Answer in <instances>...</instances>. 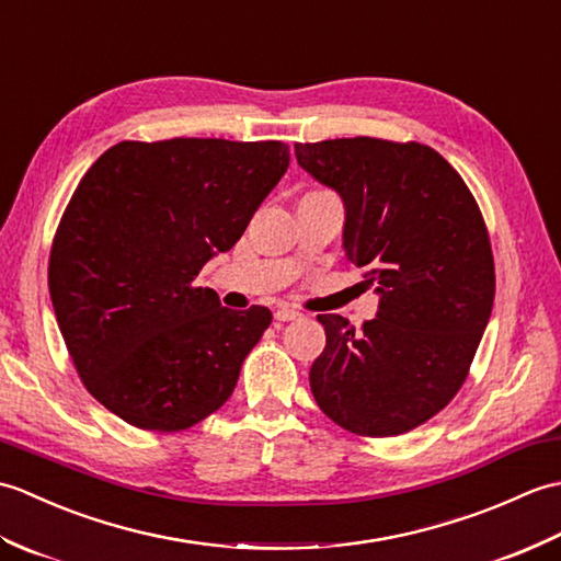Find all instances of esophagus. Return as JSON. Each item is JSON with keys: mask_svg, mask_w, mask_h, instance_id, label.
<instances>
[{"mask_svg": "<svg viewBox=\"0 0 561 561\" xmlns=\"http://www.w3.org/2000/svg\"><path fill=\"white\" fill-rule=\"evenodd\" d=\"M296 318H301V313L294 311V308H287V306H282L274 311V320H279V323H287V320H296Z\"/></svg>", "mask_w": 561, "mask_h": 561, "instance_id": "obj_1", "label": "esophagus"}]
</instances>
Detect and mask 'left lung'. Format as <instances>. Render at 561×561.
<instances>
[{
  "instance_id": "obj_1",
  "label": "left lung",
  "mask_w": 561,
  "mask_h": 561,
  "mask_svg": "<svg viewBox=\"0 0 561 561\" xmlns=\"http://www.w3.org/2000/svg\"><path fill=\"white\" fill-rule=\"evenodd\" d=\"M296 161L344 202V253L380 296L362 330L318 316L325 350L311 390L332 422L398 436L456 398L494 304L482 211L458 171L420 141L376 137L296 145Z\"/></svg>"
}]
</instances>
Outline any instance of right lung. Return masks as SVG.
I'll use <instances>...</instances> for the list:
<instances>
[{"label": "right lung", "mask_w": 561, "mask_h": 561, "mask_svg": "<svg viewBox=\"0 0 561 561\" xmlns=\"http://www.w3.org/2000/svg\"><path fill=\"white\" fill-rule=\"evenodd\" d=\"M289 169L284 141H121L81 178L59 219L47 287L67 352L105 410L181 432L231 398L272 323L195 287L243 236Z\"/></svg>", "instance_id": "1"}]
</instances>
